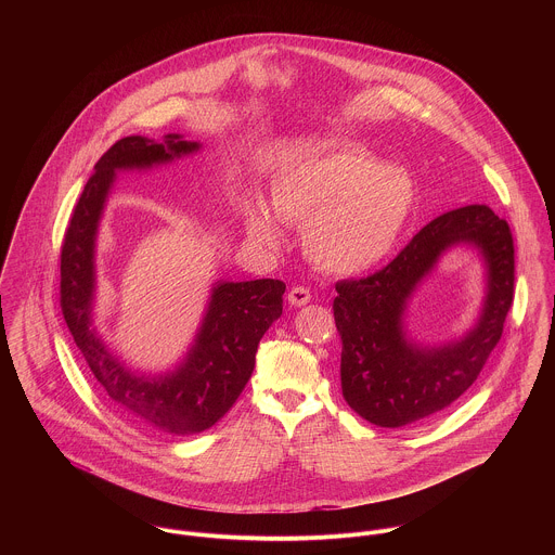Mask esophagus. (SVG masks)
I'll return each instance as SVG.
<instances>
[{
    "label": "esophagus",
    "mask_w": 555,
    "mask_h": 555,
    "mask_svg": "<svg viewBox=\"0 0 555 555\" xmlns=\"http://www.w3.org/2000/svg\"><path fill=\"white\" fill-rule=\"evenodd\" d=\"M310 299H312V293L306 286H293L288 293V301L293 306H306V304H310Z\"/></svg>",
    "instance_id": "obj_1"
}]
</instances>
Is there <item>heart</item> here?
Instances as JSON below:
<instances>
[{
    "mask_svg": "<svg viewBox=\"0 0 555 555\" xmlns=\"http://www.w3.org/2000/svg\"><path fill=\"white\" fill-rule=\"evenodd\" d=\"M414 205L412 179L359 152L312 159L271 185L275 218L305 224L304 243L318 267L359 273L378 264L397 243ZM249 235L275 245L280 229L260 207L245 214Z\"/></svg>",
    "mask_w": 555,
    "mask_h": 555,
    "instance_id": "b5f03b06",
    "label": "heart"
}]
</instances>
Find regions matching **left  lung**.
I'll list each match as a JSON object with an SVG mask.
<instances>
[{"instance_id": "8db88e82", "label": "left lung", "mask_w": 555, "mask_h": 555, "mask_svg": "<svg viewBox=\"0 0 555 555\" xmlns=\"http://www.w3.org/2000/svg\"><path fill=\"white\" fill-rule=\"evenodd\" d=\"M460 240L475 242L488 258L490 295L483 317L457 345L416 349L400 331L402 304L437 256ZM335 291L344 399L374 425H408L468 391L500 341L515 297L511 227L487 205L447 211L410 238L387 267L359 280H339Z\"/></svg>"}]
</instances>
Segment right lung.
Here are the masks:
<instances>
[{"label": "right lung", "mask_w": 555, "mask_h": 555, "mask_svg": "<svg viewBox=\"0 0 555 555\" xmlns=\"http://www.w3.org/2000/svg\"><path fill=\"white\" fill-rule=\"evenodd\" d=\"M196 143L168 134L164 145L145 137L113 143L95 162L62 241L60 306L93 378L115 408L156 431L196 434L216 425L245 389L258 341L282 314V280L224 282L214 291L196 346L170 376L143 378L126 372L95 337L89 312L93 295V241L115 168L152 166L190 154Z\"/></svg>", "instance_id": "right-lung-1"}]
</instances>
